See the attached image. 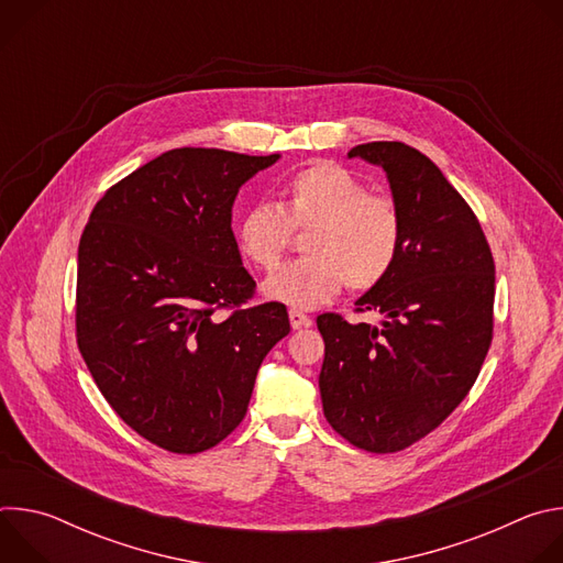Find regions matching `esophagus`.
Listing matches in <instances>:
<instances>
[{"label":"esophagus","instance_id":"obj_1","mask_svg":"<svg viewBox=\"0 0 563 563\" xmlns=\"http://www.w3.org/2000/svg\"><path fill=\"white\" fill-rule=\"evenodd\" d=\"M289 323L294 330H302V328H309L311 325V318L298 309H291L289 311Z\"/></svg>","mask_w":563,"mask_h":563}]
</instances>
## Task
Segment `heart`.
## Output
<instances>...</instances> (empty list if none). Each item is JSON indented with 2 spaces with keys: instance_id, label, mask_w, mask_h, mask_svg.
<instances>
[{
  "instance_id": "heart-1",
  "label": "heart",
  "mask_w": 563,
  "mask_h": 563,
  "mask_svg": "<svg viewBox=\"0 0 563 563\" xmlns=\"http://www.w3.org/2000/svg\"><path fill=\"white\" fill-rule=\"evenodd\" d=\"M300 261L280 267L263 283L269 300L294 309H316L347 283L354 291L380 285L404 245V218L385 194L332 159H316L294 172L280 207L258 202L240 216L235 243L245 261L274 269L291 243L294 229H307Z\"/></svg>"
}]
</instances>
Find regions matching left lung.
<instances>
[{"mask_svg": "<svg viewBox=\"0 0 563 563\" xmlns=\"http://www.w3.org/2000/svg\"><path fill=\"white\" fill-rule=\"evenodd\" d=\"M347 155L385 172L404 245L387 278L356 300L378 323L316 318L325 341L318 387L343 439L387 454L439 428L474 385L493 343L495 261L474 211L428 155L404 142Z\"/></svg>", "mask_w": 563, "mask_h": 563, "instance_id": "8db88e82", "label": "left lung"}]
</instances>
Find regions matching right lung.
I'll list each match as a JSON object with an SVG mask.
<instances>
[{
  "mask_svg": "<svg viewBox=\"0 0 563 563\" xmlns=\"http://www.w3.org/2000/svg\"><path fill=\"white\" fill-rule=\"evenodd\" d=\"M278 157L172 148L113 185L79 238L77 347L115 415L157 448L227 439L289 334L285 305L247 307L256 280L231 231L238 189Z\"/></svg>",
  "mask_w": 563,
  "mask_h": 563,
  "instance_id": "right-lung-1",
  "label": "right lung"
}]
</instances>
